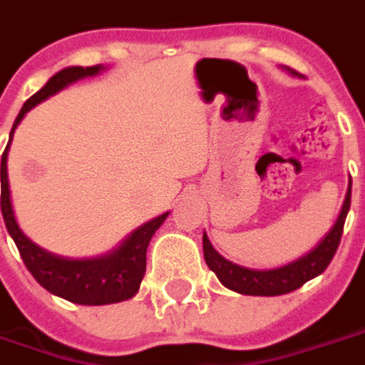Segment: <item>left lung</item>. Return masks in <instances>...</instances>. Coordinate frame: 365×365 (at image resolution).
Returning <instances> with one entry per match:
<instances>
[{"mask_svg": "<svg viewBox=\"0 0 365 365\" xmlns=\"http://www.w3.org/2000/svg\"><path fill=\"white\" fill-rule=\"evenodd\" d=\"M350 197H351V182L348 185V193L344 200L342 211L336 219V223L330 229V233L314 247L312 251L304 257H300L298 261L290 262L287 267L272 269V271H253V269H245L235 262L227 261L213 249V245L209 243L207 235L203 233V257L211 271L217 274L221 284L227 289L241 292V294H251V297H279L287 294L292 290L300 289L307 280L314 279L320 272L326 271V267L330 264L334 255L338 251V245L342 239L344 221L350 211Z\"/></svg>", "mask_w": 365, "mask_h": 365, "instance_id": "8db88e82", "label": "left lung"}]
</instances>
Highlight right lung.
I'll use <instances>...</instances> for the list:
<instances>
[{"label": "right lung", "instance_id": "1", "mask_svg": "<svg viewBox=\"0 0 365 365\" xmlns=\"http://www.w3.org/2000/svg\"><path fill=\"white\" fill-rule=\"evenodd\" d=\"M101 71L98 67H68L63 68L61 73L49 78V83L35 93L23 104L19 116L15 118L11 136L17 124L21 122L25 112H29L45 101L51 94L58 93L71 83H75L83 76H93ZM11 142V138H9ZM9 142L1 156V215H4L5 227L9 235L14 237L15 245L19 249L23 262L27 271L31 272L35 280L43 289H47L53 294L76 302V304H88V307H98V304H112L120 302L126 298H132L140 289V282L146 272V249L152 235L158 231L168 217V213L160 217L148 221L146 225L138 227L124 243L110 255H104L101 259H88V261H68L61 259L55 255L43 251L41 247L31 243L27 237L23 235L21 229L17 225L11 207V197H9V182H7V150Z\"/></svg>", "mask_w": 365, "mask_h": 365}]
</instances>
